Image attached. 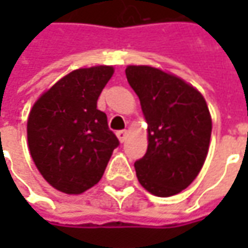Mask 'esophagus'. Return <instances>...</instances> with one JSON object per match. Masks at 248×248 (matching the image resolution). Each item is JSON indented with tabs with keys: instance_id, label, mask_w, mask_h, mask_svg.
I'll use <instances>...</instances> for the list:
<instances>
[{
	"instance_id": "1",
	"label": "esophagus",
	"mask_w": 248,
	"mask_h": 248,
	"mask_svg": "<svg viewBox=\"0 0 248 248\" xmlns=\"http://www.w3.org/2000/svg\"><path fill=\"white\" fill-rule=\"evenodd\" d=\"M127 135H128V131L127 129H121V131H117V137H119L120 142H124L127 139Z\"/></svg>"
}]
</instances>
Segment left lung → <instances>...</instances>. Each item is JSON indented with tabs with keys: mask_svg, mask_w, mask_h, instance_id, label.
<instances>
[{
	"mask_svg": "<svg viewBox=\"0 0 248 248\" xmlns=\"http://www.w3.org/2000/svg\"><path fill=\"white\" fill-rule=\"evenodd\" d=\"M125 76L148 123V150L134 164L139 184L158 197L176 195L207 157L213 128L207 103L192 85L156 67L128 66Z\"/></svg>",
	"mask_w": 248,
	"mask_h": 248,
	"instance_id": "8db88e82",
	"label": "left lung"
}]
</instances>
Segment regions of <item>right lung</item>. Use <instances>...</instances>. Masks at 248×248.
<instances>
[{"mask_svg": "<svg viewBox=\"0 0 248 248\" xmlns=\"http://www.w3.org/2000/svg\"><path fill=\"white\" fill-rule=\"evenodd\" d=\"M111 66L78 69L64 76L34 103L27 140L44 179L67 195L96 185L113 150L120 145L96 102L111 76Z\"/></svg>", "mask_w": 248, "mask_h": 248, "instance_id": "obj_1", "label": "right lung"}]
</instances>
